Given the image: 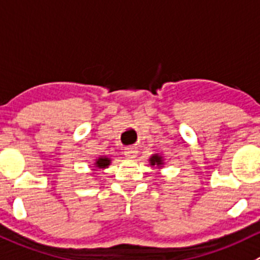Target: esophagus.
<instances>
[{
    "instance_id": "1",
    "label": "esophagus",
    "mask_w": 260,
    "mask_h": 260,
    "mask_svg": "<svg viewBox=\"0 0 260 260\" xmlns=\"http://www.w3.org/2000/svg\"><path fill=\"white\" fill-rule=\"evenodd\" d=\"M137 153H138L137 147H133V146H132V147L124 148V155H125V157L129 158V160H133V158L137 157Z\"/></svg>"
}]
</instances>
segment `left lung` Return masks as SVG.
<instances>
[{"label":"left lung","instance_id":"obj_1","mask_svg":"<svg viewBox=\"0 0 260 260\" xmlns=\"http://www.w3.org/2000/svg\"><path fill=\"white\" fill-rule=\"evenodd\" d=\"M148 162H150V165L152 166V168L158 169V170L165 166V160H164V156L160 155V153H153V155H151L150 158H148Z\"/></svg>","mask_w":260,"mask_h":260}]
</instances>
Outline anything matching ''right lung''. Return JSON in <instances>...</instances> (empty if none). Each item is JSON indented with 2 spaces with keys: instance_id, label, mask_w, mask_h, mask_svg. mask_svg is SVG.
Here are the masks:
<instances>
[{
  "instance_id": "obj_1",
  "label": "right lung",
  "mask_w": 260,
  "mask_h": 260,
  "mask_svg": "<svg viewBox=\"0 0 260 260\" xmlns=\"http://www.w3.org/2000/svg\"><path fill=\"white\" fill-rule=\"evenodd\" d=\"M110 164H112V158L108 157V156H99V157L95 158L94 162L90 166H91V171H100L109 168Z\"/></svg>"
}]
</instances>
